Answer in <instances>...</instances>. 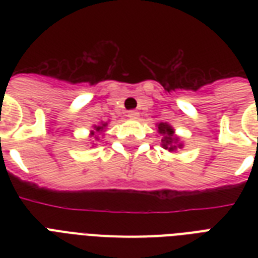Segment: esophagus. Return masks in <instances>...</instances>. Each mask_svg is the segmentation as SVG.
Returning a JSON list of instances; mask_svg holds the SVG:
<instances>
[{
    "mask_svg": "<svg viewBox=\"0 0 258 258\" xmlns=\"http://www.w3.org/2000/svg\"><path fill=\"white\" fill-rule=\"evenodd\" d=\"M127 116H128L130 119H138L139 112H137V111H128V112H127Z\"/></svg>",
    "mask_w": 258,
    "mask_h": 258,
    "instance_id": "esophagus-1",
    "label": "esophagus"
}]
</instances>
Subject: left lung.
Masks as SVG:
<instances>
[{"instance_id":"1","label":"left lung","mask_w":258,"mask_h":258,"mask_svg":"<svg viewBox=\"0 0 258 258\" xmlns=\"http://www.w3.org/2000/svg\"><path fill=\"white\" fill-rule=\"evenodd\" d=\"M158 133L163 135V139H162V147L169 151H175L176 149H180L182 145L178 143V138L174 135V128L171 125L167 124V123H159L158 124Z\"/></svg>"}]
</instances>
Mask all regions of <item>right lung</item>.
Masks as SVG:
<instances>
[{"mask_svg":"<svg viewBox=\"0 0 258 258\" xmlns=\"http://www.w3.org/2000/svg\"><path fill=\"white\" fill-rule=\"evenodd\" d=\"M105 127H107V123H100V124L93 125V130L91 131V137L96 135V134H101L103 131H104ZM95 139H96V141H99V137H95Z\"/></svg>","mask_w":258,"mask_h":258,"instance_id":"1","label":"right lung"}]
</instances>
